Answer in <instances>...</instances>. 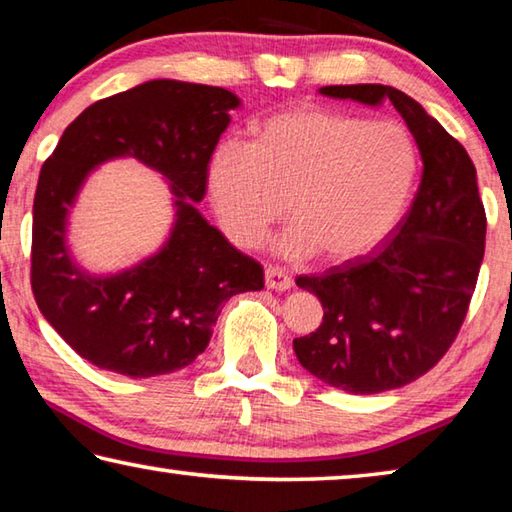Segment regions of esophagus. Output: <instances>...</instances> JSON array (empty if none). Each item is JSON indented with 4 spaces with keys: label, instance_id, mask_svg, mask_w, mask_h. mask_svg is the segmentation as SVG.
<instances>
[{
    "label": "esophagus",
    "instance_id": "1",
    "mask_svg": "<svg viewBox=\"0 0 512 512\" xmlns=\"http://www.w3.org/2000/svg\"><path fill=\"white\" fill-rule=\"evenodd\" d=\"M264 280H266V287L268 289H275V291H289L293 287V280L291 277L280 271V268L275 266H268L264 271Z\"/></svg>",
    "mask_w": 512,
    "mask_h": 512
}]
</instances>
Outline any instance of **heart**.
I'll return each instance as SVG.
<instances>
[{
  "label": "heart",
  "instance_id": "b5f03b06",
  "mask_svg": "<svg viewBox=\"0 0 512 512\" xmlns=\"http://www.w3.org/2000/svg\"><path fill=\"white\" fill-rule=\"evenodd\" d=\"M418 146L397 121L341 110L296 108L268 117L253 146L223 142L207 167V189L225 235L257 246L284 214L293 221L277 253H323L345 264L366 257L397 228L418 178Z\"/></svg>",
  "mask_w": 512,
  "mask_h": 512
}]
</instances>
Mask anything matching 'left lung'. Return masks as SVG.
<instances>
[{
    "label": "left lung",
    "mask_w": 512,
    "mask_h": 512,
    "mask_svg": "<svg viewBox=\"0 0 512 512\" xmlns=\"http://www.w3.org/2000/svg\"><path fill=\"white\" fill-rule=\"evenodd\" d=\"M318 92L372 108L388 101L422 158L411 210L379 253L296 280L325 311L316 332L293 339L302 368L339 391L375 395L422 377L456 339L483 262L485 212L470 155L409 94L381 83Z\"/></svg>",
    "instance_id": "8db88e82"
}]
</instances>
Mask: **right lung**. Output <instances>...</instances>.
Returning <instances> with one entry per match:
<instances>
[{
	"mask_svg": "<svg viewBox=\"0 0 512 512\" xmlns=\"http://www.w3.org/2000/svg\"><path fill=\"white\" fill-rule=\"evenodd\" d=\"M239 106L225 88L146 81L85 108L42 164L33 201V296L47 323L92 366L133 379L185 368L205 352L225 302L264 289L262 266L196 207L216 142ZM121 157L161 173L174 221L155 254L117 274H92L75 262L68 221L91 173Z\"/></svg>",
	"mask_w": 512,
	"mask_h": 512,
	"instance_id": "add662e5",
	"label": "right lung"
}]
</instances>
